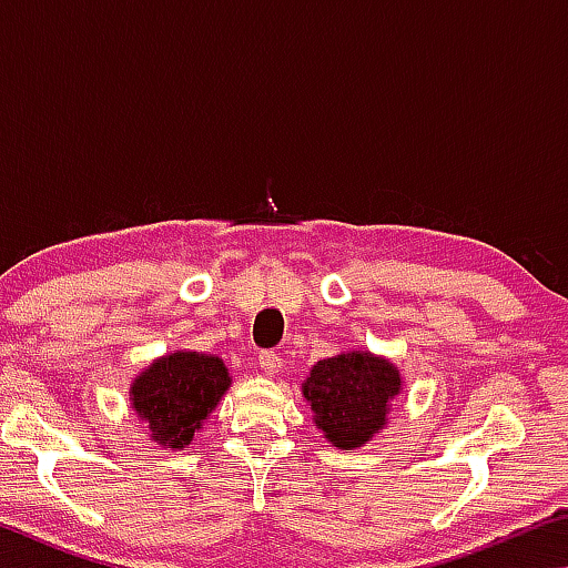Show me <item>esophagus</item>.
Returning a JSON list of instances; mask_svg holds the SVG:
<instances>
[{"instance_id": "esophagus-1", "label": "esophagus", "mask_w": 568, "mask_h": 568, "mask_svg": "<svg viewBox=\"0 0 568 568\" xmlns=\"http://www.w3.org/2000/svg\"><path fill=\"white\" fill-rule=\"evenodd\" d=\"M261 368L267 373V376H275V373L283 368V358H281V353H275V351H263V353H261Z\"/></svg>"}]
</instances>
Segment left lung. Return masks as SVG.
Listing matches in <instances>:
<instances>
[{
  "instance_id": "obj_1",
  "label": "left lung",
  "mask_w": 568,
  "mask_h": 568,
  "mask_svg": "<svg viewBox=\"0 0 568 568\" xmlns=\"http://www.w3.org/2000/svg\"><path fill=\"white\" fill-rule=\"evenodd\" d=\"M400 376L393 363L371 353H343L313 365L303 383L315 423L343 450L371 440L386 423L388 400L398 396Z\"/></svg>"
}]
</instances>
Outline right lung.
<instances>
[{
    "instance_id": "right-lung-1",
    "label": "right lung",
    "mask_w": 568,
    "mask_h": 568,
    "mask_svg": "<svg viewBox=\"0 0 568 568\" xmlns=\"http://www.w3.org/2000/svg\"><path fill=\"white\" fill-rule=\"evenodd\" d=\"M230 386L220 358L172 353L152 363L132 386V406L165 448H185Z\"/></svg>"
}]
</instances>
